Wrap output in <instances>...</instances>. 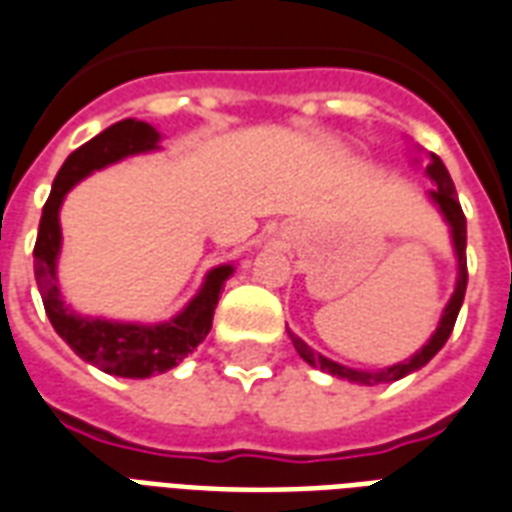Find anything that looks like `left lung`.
<instances>
[{"mask_svg": "<svg viewBox=\"0 0 512 512\" xmlns=\"http://www.w3.org/2000/svg\"><path fill=\"white\" fill-rule=\"evenodd\" d=\"M426 173H429V179L437 184V187L431 189V198L437 200V206L442 208V214L450 222V230H453V244H456V255H458V282H456V293L450 298V304L445 306V314H442V320H439V328L434 331V336L429 339V344H423V350L415 352L410 361L396 363L391 369H380V372H358V369H347L342 363H333L328 358H323L320 352H314L304 339H298L295 333H290V339H293V347L298 350V355L304 358L306 363H312V366H320L323 372L333 374V377H342V380L350 382H361V385H374V382H393L401 380V377H407L410 372L420 369V366H426V363L437 355L445 342H448V336L453 333V325H456L458 309L464 304V293H467V217H464V211H461V203L456 198V187H453V179H450L448 168L442 165L437 154H431L429 165H426Z\"/></svg>", "mask_w": 512, "mask_h": 512, "instance_id": "1", "label": "left lung"}]
</instances>
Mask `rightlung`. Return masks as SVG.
Returning <instances> with one entry per match:
<instances>
[{"mask_svg": "<svg viewBox=\"0 0 512 512\" xmlns=\"http://www.w3.org/2000/svg\"><path fill=\"white\" fill-rule=\"evenodd\" d=\"M157 130L146 121L124 119L102 130L97 138L75 149L62 170L56 173L51 195L45 200L40 230L34 241V279L43 295V306L54 331L70 344L75 355L83 361L94 363L97 369L116 377H132L143 380L151 374H162L173 369L181 358H187L211 331L214 309H217L219 293L225 279L233 274V266H219L206 276V285L184 312L162 325H121L105 323V320H89L67 312L59 287H56V255H59V206L70 192L75 181L89 176L92 170L105 168L111 162L149 151L157 146Z\"/></svg>", "mask_w": 512, "mask_h": 512, "instance_id": "add662e5", "label": "right lung"}]
</instances>
